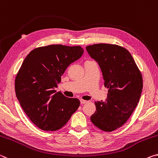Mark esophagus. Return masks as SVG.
Here are the masks:
<instances>
[{
	"instance_id": "1",
	"label": "esophagus",
	"mask_w": 158,
	"mask_h": 158,
	"mask_svg": "<svg viewBox=\"0 0 158 158\" xmlns=\"http://www.w3.org/2000/svg\"><path fill=\"white\" fill-rule=\"evenodd\" d=\"M87 102V101H85L83 99H81V104H84V103H86Z\"/></svg>"
}]
</instances>
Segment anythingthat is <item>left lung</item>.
Wrapping results in <instances>:
<instances>
[{"instance_id": "1", "label": "left lung", "mask_w": 158, "mask_h": 158, "mask_svg": "<svg viewBox=\"0 0 158 158\" xmlns=\"http://www.w3.org/2000/svg\"><path fill=\"white\" fill-rule=\"evenodd\" d=\"M102 71L108 89L106 102H95L92 123L103 131H113L125 124L137 106L143 89V78L132 56L117 45L99 43L86 47Z\"/></svg>"}]
</instances>
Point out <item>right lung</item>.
<instances>
[{"mask_svg": "<svg viewBox=\"0 0 158 158\" xmlns=\"http://www.w3.org/2000/svg\"><path fill=\"white\" fill-rule=\"evenodd\" d=\"M81 46L50 45L37 48L24 59L15 77L17 99L31 121L44 131L64 126L80 106L55 89L70 64L81 57Z\"/></svg>", "mask_w": 158, "mask_h": 158, "instance_id": "obj_1", "label": "right lung"}]
</instances>
